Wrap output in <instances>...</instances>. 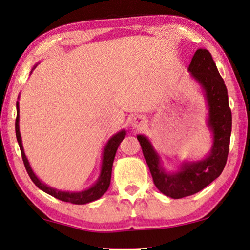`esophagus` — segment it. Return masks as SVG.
<instances>
[{
  "mask_svg": "<svg viewBox=\"0 0 250 250\" xmlns=\"http://www.w3.org/2000/svg\"><path fill=\"white\" fill-rule=\"evenodd\" d=\"M145 122H146V119L144 117L138 116L132 120V126L134 129H141L145 125Z\"/></svg>",
  "mask_w": 250,
  "mask_h": 250,
  "instance_id": "34e87169",
  "label": "esophagus"
}]
</instances>
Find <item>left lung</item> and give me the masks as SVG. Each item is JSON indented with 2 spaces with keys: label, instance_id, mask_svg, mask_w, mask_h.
<instances>
[{
  "label": "left lung",
  "instance_id": "8db88e82",
  "mask_svg": "<svg viewBox=\"0 0 250 250\" xmlns=\"http://www.w3.org/2000/svg\"><path fill=\"white\" fill-rule=\"evenodd\" d=\"M189 71L206 92L208 126L213 132L210 155L203 161L184 164L176 174H167L161 167L157 154L148 140L138 135L154 184L162 193L172 199H181L201 191L222 174L228 161L232 132V111L229 105L228 89L211 53L207 49H198Z\"/></svg>",
  "mask_w": 250,
  "mask_h": 250
}]
</instances>
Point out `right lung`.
Instances as JSON below:
<instances>
[{
	"label": "right lung",
	"instance_id": "add662e5",
	"mask_svg": "<svg viewBox=\"0 0 250 250\" xmlns=\"http://www.w3.org/2000/svg\"><path fill=\"white\" fill-rule=\"evenodd\" d=\"M16 110H17V115H16V120H15V132H16L17 142H18V145H20V148H21L22 162H24L25 168H26L27 172H28L30 179L33 180V183L37 186L39 189H42V191L50 194V196L59 199V200L69 202V203H73V204H85V203L95 201V200H97V199L101 198L103 194L107 191V189L110 185L113 158H115L118 146H119V144L122 141V139L125 138V131H120L119 133L113 135V137L109 141H108V143L105 147V151H104L101 176H99V179L97 183L95 184L92 188L84 190V191H81V192L59 191V190H57V189H52V188L48 187V186H46L44 184H42V181H40L37 177H36L34 171L31 170L29 163H28V161H27V158L25 156L24 148H22V145H21L20 125H18V120H20V106H18V102L16 103Z\"/></svg>",
	"mask_w": 250,
	"mask_h": 250
}]
</instances>
